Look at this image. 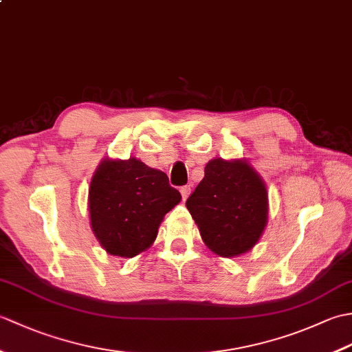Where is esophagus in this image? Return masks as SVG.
Returning <instances> with one entry per match:
<instances>
[{"label":"esophagus","mask_w":352,"mask_h":352,"mask_svg":"<svg viewBox=\"0 0 352 352\" xmlns=\"http://www.w3.org/2000/svg\"><path fill=\"white\" fill-rule=\"evenodd\" d=\"M180 192H182L183 201H186V199H188V197L190 195V186H183V188H180Z\"/></svg>","instance_id":"esophagus-1"}]
</instances>
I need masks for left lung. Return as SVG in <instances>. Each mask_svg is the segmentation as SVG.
<instances>
[{
  "instance_id": "left-lung-1",
  "label": "left lung",
  "mask_w": 352,
  "mask_h": 352,
  "mask_svg": "<svg viewBox=\"0 0 352 352\" xmlns=\"http://www.w3.org/2000/svg\"><path fill=\"white\" fill-rule=\"evenodd\" d=\"M186 207L208 250L237 257L258 242L266 227V186L246 160L213 159Z\"/></svg>"
}]
</instances>
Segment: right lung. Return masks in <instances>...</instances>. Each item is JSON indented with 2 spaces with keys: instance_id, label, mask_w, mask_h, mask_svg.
<instances>
[{
  "instance_id": "1",
  "label": "right lung",
  "mask_w": 352,
  "mask_h": 352,
  "mask_svg": "<svg viewBox=\"0 0 352 352\" xmlns=\"http://www.w3.org/2000/svg\"><path fill=\"white\" fill-rule=\"evenodd\" d=\"M180 201L164 172L136 157L104 159L89 188L92 231L111 256L131 258L153 245L164 214Z\"/></svg>"
}]
</instances>
